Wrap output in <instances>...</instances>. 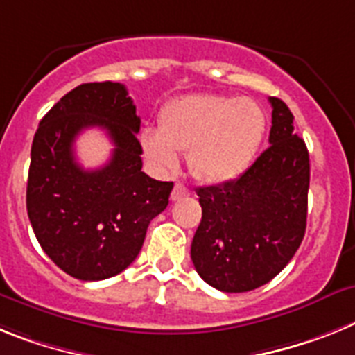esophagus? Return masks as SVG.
Masks as SVG:
<instances>
[{"instance_id": "esophagus-1", "label": "esophagus", "mask_w": 355, "mask_h": 355, "mask_svg": "<svg viewBox=\"0 0 355 355\" xmlns=\"http://www.w3.org/2000/svg\"><path fill=\"white\" fill-rule=\"evenodd\" d=\"M191 195V191L187 189L186 186H182V184H175L173 191H171V200L173 202H177V200H182L186 198V196Z\"/></svg>"}]
</instances>
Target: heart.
<instances>
[{
    "label": "heart",
    "mask_w": 355,
    "mask_h": 355,
    "mask_svg": "<svg viewBox=\"0 0 355 355\" xmlns=\"http://www.w3.org/2000/svg\"><path fill=\"white\" fill-rule=\"evenodd\" d=\"M264 132L266 114L250 98L187 94L162 109L159 130L141 132V146L159 169L173 168L177 153L187 152L198 180L225 184L250 168Z\"/></svg>",
    "instance_id": "b5f03b06"
}]
</instances>
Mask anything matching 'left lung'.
I'll use <instances>...</instances> for the list:
<instances>
[{"label": "left lung", "instance_id": "8db88e82", "mask_svg": "<svg viewBox=\"0 0 355 355\" xmlns=\"http://www.w3.org/2000/svg\"><path fill=\"white\" fill-rule=\"evenodd\" d=\"M270 103V146L236 180L196 189L202 221L191 259L198 275L225 293L270 282L306 234L309 152L288 105L279 98Z\"/></svg>", "mask_w": 355, "mask_h": 355}]
</instances>
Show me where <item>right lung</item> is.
<instances>
[{"label":"right lung","instance_id":"right-lung-1","mask_svg":"<svg viewBox=\"0 0 355 355\" xmlns=\"http://www.w3.org/2000/svg\"><path fill=\"white\" fill-rule=\"evenodd\" d=\"M114 144L103 168L84 170L72 144L87 128ZM141 119L125 85L82 84L49 109L32 143L26 211L37 241L67 275L103 280L135 261L150 221L168 207L173 182L150 178L137 141Z\"/></svg>","mask_w":355,"mask_h":355}]
</instances>
